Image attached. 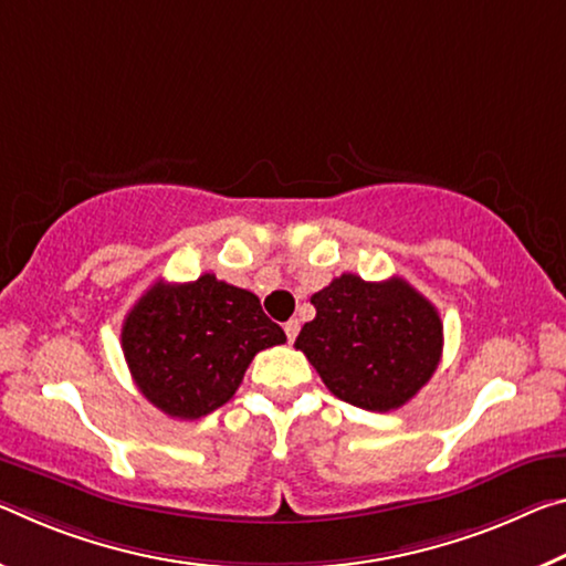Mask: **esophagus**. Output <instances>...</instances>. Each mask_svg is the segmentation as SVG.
Returning a JSON list of instances; mask_svg holds the SVG:
<instances>
[{
	"instance_id": "obj_1",
	"label": "esophagus",
	"mask_w": 566,
	"mask_h": 566,
	"mask_svg": "<svg viewBox=\"0 0 566 566\" xmlns=\"http://www.w3.org/2000/svg\"><path fill=\"white\" fill-rule=\"evenodd\" d=\"M284 332H286V339H290V343H294V339H297V335H300V322L297 319H290L284 325Z\"/></svg>"
}]
</instances>
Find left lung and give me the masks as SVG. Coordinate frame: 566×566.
Here are the masks:
<instances>
[{"label":"left lung","instance_id":"8db88e82","mask_svg":"<svg viewBox=\"0 0 566 566\" xmlns=\"http://www.w3.org/2000/svg\"><path fill=\"white\" fill-rule=\"evenodd\" d=\"M317 315L294 347L307 355L332 396L388 412L433 378L443 353V322L423 294L392 276L365 282L343 274L312 294Z\"/></svg>","mask_w":566,"mask_h":566}]
</instances>
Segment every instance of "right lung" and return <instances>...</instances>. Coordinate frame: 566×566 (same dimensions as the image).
<instances>
[{
	"instance_id": "right-lung-1",
	"label": "right lung",
	"mask_w": 566,
	"mask_h": 566,
	"mask_svg": "<svg viewBox=\"0 0 566 566\" xmlns=\"http://www.w3.org/2000/svg\"><path fill=\"white\" fill-rule=\"evenodd\" d=\"M286 343L256 294L201 274L156 282L125 315L120 345L138 390L158 410L196 420L234 398L249 363Z\"/></svg>"
}]
</instances>
